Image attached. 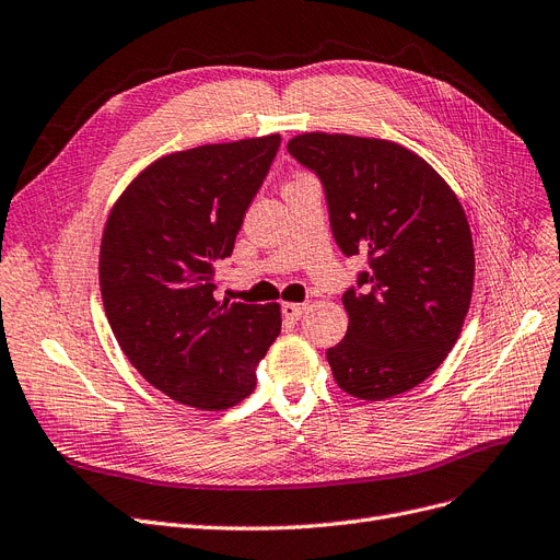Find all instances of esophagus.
I'll return each mask as SVG.
<instances>
[{
    "instance_id": "esophagus-1",
    "label": "esophagus",
    "mask_w": 560,
    "mask_h": 560,
    "mask_svg": "<svg viewBox=\"0 0 560 560\" xmlns=\"http://www.w3.org/2000/svg\"><path fill=\"white\" fill-rule=\"evenodd\" d=\"M304 312H306V304H300V302H283L281 304V314L288 320H300Z\"/></svg>"
}]
</instances>
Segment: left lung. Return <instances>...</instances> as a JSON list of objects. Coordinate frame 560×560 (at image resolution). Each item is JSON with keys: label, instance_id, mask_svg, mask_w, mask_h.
<instances>
[{"label": "left lung", "instance_id": "obj_1", "mask_svg": "<svg viewBox=\"0 0 560 560\" xmlns=\"http://www.w3.org/2000/svg\"><path fill=\"white\" fill-rule=\"evenodd\" d=\"M312 168L346 256L369 267L343 295L346 337L327 350L337 385L381 401L418 387L457 343L475 254L464 207L431 165L399 142L346 133L288 140Z\"/></svg>", "mask_w": 560, "mask_h": 560}]
</instances>
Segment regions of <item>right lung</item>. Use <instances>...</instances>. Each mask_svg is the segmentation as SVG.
Masks as SVG:
<instances>
[{
    "label": "right lung",
    "instance_id": "obj_1",
    "mask_svg": "<svg viewBox=\"0 0 560 560\" xmlns=\"http://www.w3.org/2000/svg\"><path fill=\"white\" fill-rule=\"evenodd\" d=\"M279 133L165 154L121 191L103 228L98 283L113 335L165 397L223 410L256 387L281 306L217 300L214 265L233 254Z\"/></svg>",
    "mask_w": 560,
    "mask_h": 560
}]
</instances>
